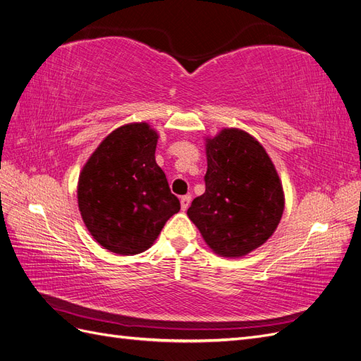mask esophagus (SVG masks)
I'll list each match as a JSON object with an SVG mask.
<instances>
[{
	"instance_id": "obj_1",
	"label": "esophagus",
	"mask_w": 361,
	"mask_h": 361,
	"mask_svg": "<svg viewBox=\"0 0 361 361\" xmlns=\"http://www.w3.org/2000/svg\"><path fill=\"white\" fill-rule=\"evenodd\" d=\"M190 203H191V195H182V197H180V207H182V211H187Z\"/></svg>"
}]
</instances>
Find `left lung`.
<instances>
[{"mask_svg":"<svg viewBox=\"0 0 361 361\" xmlns=\"http://www.w3.org/2000/svg\"><path fill=\"white\" fill-rule=\"evenodd\" d=\"M206 190L187 211L215 255L243 257L264 245L285 211V191L265 147L238 128L204 138Z\"/></svg>","mask_w":361,"mask_h":361,"instance_id":"8db88e82","label":"left lung"}]
</instances>
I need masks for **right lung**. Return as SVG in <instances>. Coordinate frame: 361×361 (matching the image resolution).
<instances>
[{
  "instance_id": "obj_1",
  "label": "right lung",
  "mask_w": 361,
  "mask_h": 361,
  "mask_svg": "<svg viewBox=\"0 0 361 361\" xmlns=\"http://www.w3.org/2000/svg\"><path fill=\"white\" fill-rule=\"evenodd\" d=\"M158 133L146 122L108 134L80 173L78 207L94 241L116 255L143 253L180 203L155 161Z\"/></svg>"
}]
</instances>
